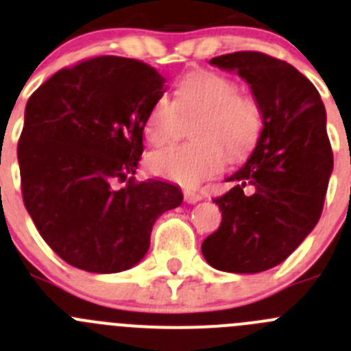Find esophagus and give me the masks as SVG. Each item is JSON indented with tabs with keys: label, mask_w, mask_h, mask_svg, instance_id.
Masks as SVG:
<instances>
[{
	"label": "esophagus",
	"mask_w": 351,
	"mask_h": 351,
	"mask_svg": "<svg viewBox=\"0 0 351 351\" xmlns=\"http://www.w3.org/2000/svg\"><path fill=\"white\" fill-rule=\"evenodd\" d=\"M183 199H185V201H187L189 204H194V203H197V201H201V195L197 194V192H192V191H183Z\"/></svg>",
	"instance_id": "esophagus-1"
}]
</instances>
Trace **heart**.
<instances>
[{"instance_id": "obj_1", "label": "heart", "mask_w": 351, "mask_h": 351, "mask_svg": "<svg viewBox=\"0 0 351 351\" xmlns=\"http://www.w3.org/2000/svg\"><path fill=\"white\" fill-rule=\"evenodd\" d=\"M194 113H199L191 132L195 141L171 145L148 157L154 175L185 187L219 175L227 159H246L257 147L264 128V112L257 97L238 90L232 78L197 69L180 80L175 101L156 99L145 119L148 141L168 143L178 131L180 115Z\"/></svg>"}]
</instances>
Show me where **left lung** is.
Wrapping results in <instances>:
<instances>
[{"label": "left lung", "mask_w": 351, "mask_h": 351, "mask_svg": "<svg viewBox=\"0 0 351 351\" xmlns=\"http://www.w3.org/2000/svg\"><path fill=\"white\" fill-rule=\"evenodd\" d=\"M252 85L264 128L250 159L213 199L222 223L201 245L227 273H261L285 261L313 230L334 166L324 103L315 85L282 59L241 50L211 59Z\"/></svg>", "instance_id": "left-lung-1"}]
</instances>
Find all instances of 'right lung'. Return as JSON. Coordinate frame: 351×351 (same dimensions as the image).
<instances>
[{"label": "right lung", "mask_w": 351, "mask_h": 351, "mask_svg": "<svg viewBox=\"0 0 351 351\" xmlns=\"http://www.w3.org/2000/svg\"><path fill=\"white\" fill-rule=\"evenodd\" d=\"M164 84L147 62L97 56L59 69L31 94L17 145L22 199L69 266L129 269L148 252L157 217L182 204L173 183L132 176Z\"/></svg>", "instance_id": "add662e5"}]
</instances>
